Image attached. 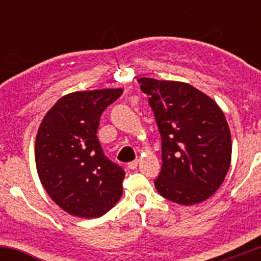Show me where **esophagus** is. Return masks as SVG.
Here are the masks:
<instances>
[{
    "label": "esophagus",
    "mask_w": 261,
    "mask_h": 261,
    "mask_svg": "<svg viewBox=\"0 0 261 261\" xmlns=\"http://www.w3.org/2000/svg\"><path fill=\"white\" fill-rule=\"evenodd\" d=\"M138 165H139V160L136 159V160H134V162H130V163H128L127 167H128V169L134 170V169H136V168H138Z\"/></svg>",
    "instance_id": "esophagus-1"
}]
</instances>
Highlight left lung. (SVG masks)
<instances>
[{
    "mask_svg": "<svg viewBox=\"0 0 261 261\" xmlns=\"http://www.w3.org/2000/svg\"><path fill=\"white\" fill-rule=\"evenodd\" d=\"M140 89L162 138L159 194L178 204L206 201L225 179L231 163L230 128L213 99L181 82L140 78Z\"/></svg>",
    "mask_w": 261,
    "mask_h": 261,
    "instance_id": "1",
    "label": "left lung"
}]
</instances>
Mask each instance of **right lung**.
Segmentation results:
<instances>
[{
    "instance_id": "right-lung-1",
    "label": "right lung",
    "mask_w": 261,
    "mask_h": 261,
    "mask_svg": "<svg viewBox=\"0 0 261 261\" xmlns=\"http://www.w3.org/2000/svg\"><path fill=\"white\" fill-rule=\"evenodd\" d=\"M122 89L74 92L43 118L35 141L41 184L53 201L77 217L97 218L122 196L125 170L103 154L97 139L102 112Z\"/></svg>"
}]
</instances>
